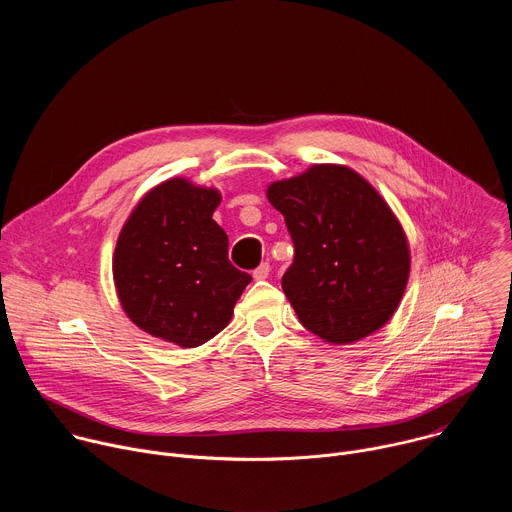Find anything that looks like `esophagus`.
<instances>
[{
    "label": "esophagus",
    "instance_id": "obj_1",
    "mask_svg": "<svg viewBox=\"0 0 512 512\" xmlns=\"http://www.w3.org/2000/svg\"><path fill=\"white\" fill-rule=\"evenodd\" d=\"M269 269H271L269 263H261V265L253 271V277H255V279H267V277H269Z\"/></svg>",
    "mask_w": 512,
    "mask_h": 512
}]
</instances>
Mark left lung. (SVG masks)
Here are the masks:
<instances>
[{"label":"left lung","instance_id":"8db88e82","mask_svg":"<svg viewBox=\"0 0 512 512\" xmlns=\"http://www.w3.org/2000/svg\"><path fill=\"white\" fill-rule=\"evenodd\" d=\"M267 198L294 241L281 287L304 328L350 344L385 326L409 279V245L381 194L346 166L318 164L273 182Z\"/></svg>","mask_w":512,"mask_h":512}]
</instances>
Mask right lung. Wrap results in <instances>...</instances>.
I'll list each match as a JSON object with an SVG mask.
<instances>
[{
    "label": "right lung",
    "mask_w": 512,
    "mask_h": 512,
    "mask_svg": "<svg viewBox=\"0 0 512 512\" xmlns=\"http://www.w3.org/2000/svg\"><path fill=\"white\" fill-rule=\"evenodd\" d=\"M221 194L172 178L145 194L117 239L113 279L125 314L143 332L194 348L221 332L251 275L229 261L212 221Z\"/></svg>",
    "instance_id": "add662e5"
}]
</instances>
